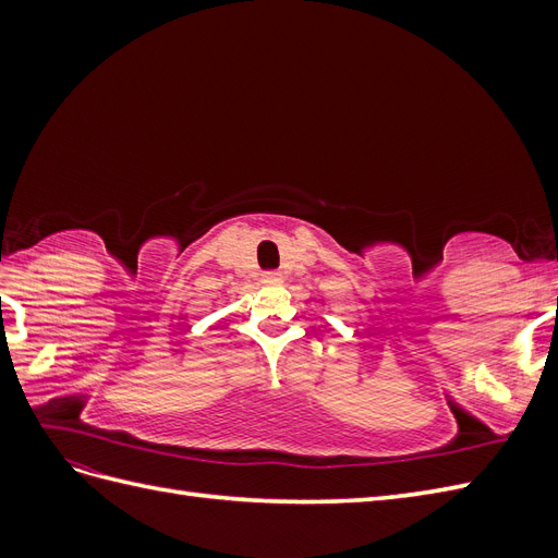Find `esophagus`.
Here are the masks:
<instances>
[{
    "label": "esophagus",
    "mask_w": 558,
    "mask_h": 558,
    "mask_svg": "<svg viewBox=\"0 0 558 558\" xmlns=\"http://www.w3.org/2000/svg\"><path fill=\"white\" fill-rule=\"evenodd\" d=\"M260 281L267 283V286H277V283L283 281V275H281V272H263Z\"/></svg>",
    "instance_id": "1"
}]
</instances>
